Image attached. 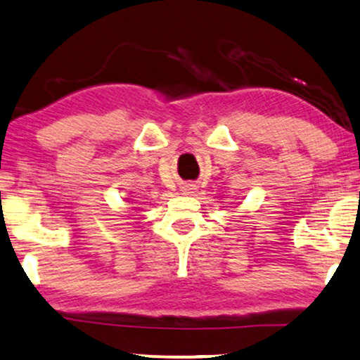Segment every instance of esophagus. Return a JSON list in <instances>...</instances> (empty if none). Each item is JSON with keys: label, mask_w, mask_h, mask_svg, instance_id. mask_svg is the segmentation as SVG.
<instances>
[{"label": "esophagus", "mask_w": 360, "mask_h": 360, "mask_svg": "<svg viewBox=\"0 0 360 360\" xmlns=\"http://www.w3.org/2000/svg\"><path fill=\"white\" fill-rule=\"evenodd\" d=\"M195 192V186L194 184H182L181 186V194L182 195H192Z\"/></svg>", "instance_id": "esophagus-1"}]
</instances>
